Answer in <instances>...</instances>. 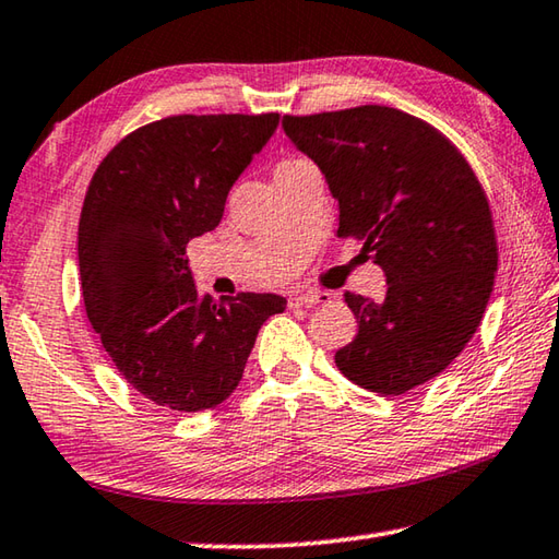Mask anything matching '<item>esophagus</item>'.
Here are the masks:
<instances>
[{
  "label": "esophagus",
  "mask_w": 559,
  "mask_h": 559,
  "mask_svg": "<svg viewBox=\"0 0 559 559\" xmlns=\"http://www.w3.org/2000/svg\"><path fill=\"white\" fill-rule=\"evenodd\" d=\"M328 300H330V293H323V290H300V293H293L288 298L290 308H310Z\"/></svg>",
  "instance_id": "1"
}]
</instances>
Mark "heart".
Here are the masks:
<instances>
[{"mask_svg": "<svg viewBox=\"0 0 559 559\" xmlns=\"http://www.w3.org/2000/svg\"><path fill=\"white\" fill-rule=\"evenodd\" d=\"M306 165H310V163H306V159H283V163L276 167V177L286 175V173H293V169L306 167Z\"/></svg>", "mask_w": 559, "mask_h": 559, "instance_id": "b5f03b06", "label": "heart"}]
</instances>
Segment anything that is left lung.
Here are the masks:
<instances>
[{"mask_svg": "<svg viewBox=\"0 0 559 559\" xmlns=\"http://www.w3.org/2000/svg\"><path fill=\"white\" fill-rule=\"evenodd\" d=\"M283 130L325 175L337 236L365 239L386 276L380 302L345 293L357 335L337 370L384 396L433 380L478 330L498 271L473 169L437 128L386 106L283 116Z\"/></svg>", "mask_w": 559, "mask_h": 559, "instance_id": "8db88e82", "label": "left lung"}]
</instances>
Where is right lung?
Instances as JSON below:
<instances>
[{
  "label": "right lung",
  "instance_id": "obj_1",
  "mask_svg": "<svg viewBox=\"0 0 559 559\" xmlns=\"http://www.w3.org/2000/svg\"><path fill=\"white\" fill-rule=\"evenodd\" d=\"M276 128L278 112L150 122L110 150L88 185L79 222L88 320L132 390L165 409L222 404L261 325L286 310L273 293L200 296L187 259Z\"/></svg>",
  "mask_w": 559,
  "mask_h": 559
}]
</instances>
